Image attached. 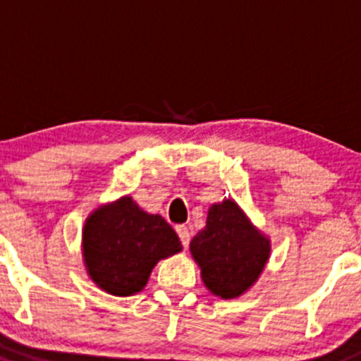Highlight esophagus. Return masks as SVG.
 Listing matches in <instances>:
<instances>
[{
	"mask_svg": "<svg viewBox=\"0 0 361 361\" xmlns=\"http://www.w3.org/2000/svg\"><path fill=\"white\" fill-rule=\"evenodd\" d=\"M176 233H178V236H180L181 245L187 248L188 243H190V231H188V227L187 226H176Z\"/></svg>",
	"mask_w": 361,
	"mask_h": 361,
	"instance_id": "esophagus-1",
	"label": "esophagus"
}]
</instances>
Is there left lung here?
Wrapping results in <instances>:
<instances>
[{
	"mask_svg": "<svg viewBox=\"0 0 361 361\" xmlns=\"http://www.w3.org/2000/svg\"><path fill=\"white\" fill-rule=\"evenodd\" d=\"M201 266L202 282L220 298H236L247 291L264 268L269 241L245 219L234 201L213 204L206 227L190 241Z\"/></svg>",
	"mask_w": 361,
	"mask_h": 361,
	"instance_id": "left-lung-1",
	"label": "left lung"
}]
</instances>
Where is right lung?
<instances>
[{
    "mask_svg": "<svg viewBox=\"0 0 361 361\" xmlns=\"http://www.w3.org/2000/svg\"><path fill=\"white\" fill-rule=\"evenodd\" d=\"M82 248L95 284L111 295L130 296L145 288L160 259L181 250V241L162 216L123 197L86 220Z\"/></svg>",
    "mask_w": 361,
    "mask_h": 361,
    "instance_id": "add662e5",
    "label": "right lung"
}]
</instances>
